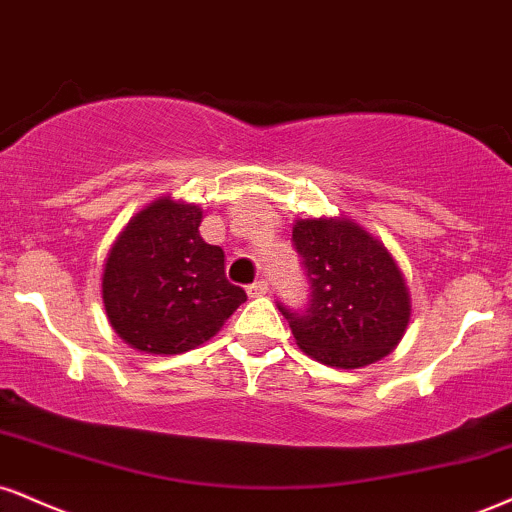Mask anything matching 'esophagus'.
I'll list each match as a JSON object with an SVG mask.
<instances>
[{"label": "esophagus", "mask_w": 512, "mask_h": 512, "mask_svg": "<svg viewBox=\"0 0 512 512\" xmlns=\"http://www.w3.org/2000/svg\"><path fill=\"white\" fill-rule=\"evenodd\" d=\"M264 293H269V283L264 279H257L255 283H250L248 286L250 298H260V295H264Z\"/></svg>", "instance_id": "34e87169"}]
</instances>
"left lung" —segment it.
<instances>
[{"label":"left lung","mask_w":512,"mask_h":512,"mask_svg":"<svg viewBox=\"0 0 512 512\" xmlns=\"http://www.w3.org/2000/svg\"><path fill=\"white\" fill-rule=\"evenodd\" d=\"M293 245L310 279V305L288 310L295 343L317 362L357 369L398 346L410 322V291L379 238L343 217L298 219Z\"/></svg>","instance_id":"8db88e82"}]
</instances>
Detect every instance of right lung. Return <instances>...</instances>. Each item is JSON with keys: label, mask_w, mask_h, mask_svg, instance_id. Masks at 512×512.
<instances>
[{"label": "right lung", "mask_w": 512, "mask_h": 512, "mask_svg": "<svg viewBox=\"0 0 512 512\" xmlns=\"http://www.w3.org/2000/svg\"><path fill=\"white\" fill-rule=\"evenodd\" d=\"M202 209L169 195L140 209L104 262L112 329L140 353L178 355L224 326L245 291L226 279L224 250L200 236Z\"/></svg>", "instance_id": "right-lung-1"}]
</instances>
